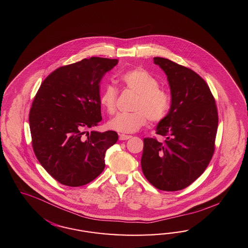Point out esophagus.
<instances>
[{"label":"esophagus","instance_id":"esophagus-1","mask_svg":"<svg viewBox=\"0 0 248 248\" xmlns=\"http://www.w3.org/2000/svg\"><path fill=\"white\" fill-rule=\"evenodd\" d=\"M131 138H132V136H129V135H124V134L120 135V140H127Z\"/></svg>","mask_w":248,"mask_h":248}]
</instances>
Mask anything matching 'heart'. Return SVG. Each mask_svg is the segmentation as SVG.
I'll list each match as a JSON object with an SVG mask.
<instances>
[{"label": "heart", "instance_id": "heart-1", "mask_svg": "<svg viewBox=\"0 0 248 248\" xmlns=\"http://www.w3.org/2000/svg\"><path fill=\"white\" fill-rule=\"evenodd\" d=\"M121 79L126 89L136 93L132 109L128 113H119L108 122V127L120 133H134L146 124L148 118L152 123L164 119L171 105V95L168 90L159 87L158 79L143 68L125 72ZM118 90L107 85L99 95V104L109 114L117 109Z\"/></svg>", "mask_w": 248, "mask_h": 248}]
</instances>
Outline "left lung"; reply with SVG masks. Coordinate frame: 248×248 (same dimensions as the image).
I'll return each instance as SVG.
<instances>
[{"label":"left lung","instance_id":"left-lung-1","mask_svg":"<svg viewBox=\"0 0 248 248\" xmlns=\"http://www.w3.org/2000/svg\"><path fill=\"white\" fill-rule=\"evenodd\" d=\"M168 77L171 106L155 137L144 139L141 167L159 190L189 186L208 167L215 150L218 109L208 84L195 71L170 60L154 57Z\"/></svg>","mask_w":248,"mask_h":248}]
</instances>
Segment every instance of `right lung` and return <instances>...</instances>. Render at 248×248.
Returning a JSON list of instances; mask_svg holds the SVG:
<instances>
[{
  "mask_svg": "<svg viewBox=\"0 0 248 248\" xmlns=\"http://www.w3.org/2000/svg\"><path fill=\"white\" fill-rule=\"evenodd\" d=\"M118 60L91 57L54 70L43 80L30 110L34 153L60 184L82 186L102 172L115 131L88 128L101 121L99 82Z\"/></svg>",
  "mask_w": 248,
  "mask_h": 248,
  "instance_id": "right-lung-1",
  "label": "right lung"
}]
</instances>
